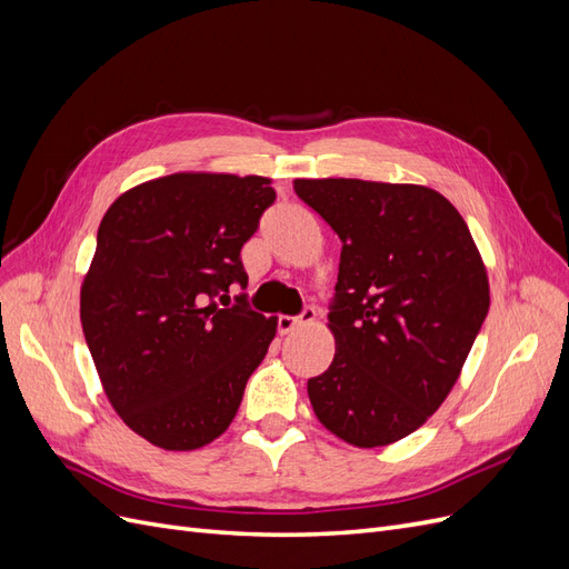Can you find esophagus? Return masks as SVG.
<instances>
[{
  "instance_id": "34e87169",
  "label": "esophagus",
  "mask_w": 569,
  "mask_h": 569,
  "mask_svg": "<svg viewBox=\"0 0 569 569\" xmlns=\"http://www.w3.org/2000/svg\"><path fill=\"white\" fill-rule=\"evenodd\" d=\"M313 320H316V311L311 306H306L299 316H280L278 318V330H280V335H289V332H295L297 327L311 325Z\"/></svg>"
}]
</instances>
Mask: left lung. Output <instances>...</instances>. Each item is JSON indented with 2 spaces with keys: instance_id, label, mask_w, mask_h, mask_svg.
<instances>
[{
  "instance_id": "1",
  "label": "left lung",
  "mask_w": 569,
  "mask_h": 569,
  "mask_svg": "<svg viewBox=\"0 0 569 569\" xmlns=\"http://www.w3.org/2000/svg\"><path fill=\"white\" fill-rule=\"evenodd\" d=\"M341 239L332 366L308 380L318 420L360 449L416 432L453 389L489 313V280L456 206L420 184L295 180Z\"/></svg>"
}]
</instances>
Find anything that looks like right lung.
I'll return each mask as SVG.
<instances>
[{
	"label": "right lung",
	"mask_w": 569,
	"mask_h": 569,
	"mask_svg": "<svg viewBox=\"0 0 569 569\" xmlns=\"http://www.w3.org/2000/svg\"><path fill=\"white\" fill-rule=\"evenodd\" d=\"M274 201L268 178L176 173L120 194L101 220L80 320L111 406L166 451L230 427L278 320L256 313L242 247Z\"/></svg>",
	"instance_id": "obj_1"
}]
</instances>
